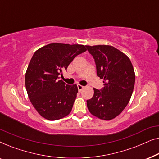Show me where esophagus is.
I'll return each instance as SVG.
<instances>
[{"label":"esophagus","mask_w":159,"mask_h":159,"mask_svg":"<svg viewBox=\"0 0 159 159\" xmlns=\"http://www.w3.org/2000/svg\"><path fill=\"white\" fill-rule=\"evenodd\" d=\"M77 88H78V90H79L80 92V91H81L82 89L84 88V87L82 86V85H81V84H77Z\"/></svg>","instance_id":"1"}]
</instances>
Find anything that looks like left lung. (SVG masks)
<instances>
[{"instance_id":"1","label":"left lung","mask_w":159,"mask_h":159,"mask_svg":"<svg viewBox=\"0 0 159 159\" xmlns=\"http://www.w3.org/2000/svg\"><path fill=\"white\" fill-rule=\"evenodd\" d=\"M87 50L94 58L97 76L103 79L104 87L94 88V95L87 101L91 114L111 120L121 114L129 103L135 75L129 58L116 48L106 45L90 46Z\"/></svg>"}]
</instances>
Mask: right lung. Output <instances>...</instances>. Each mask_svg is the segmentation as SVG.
Instances as JSON below:
<instances>
[{
	"instance_id": "obj_1",
	"label": "right lung",
	"mask_w": 159,
	"mask_h": 159,
	"mask_svg": "<svg viewBox=\"0 0 159 159\" xmlns=\"http://www.w3.org/2000/svg\"><path fill=\"white\" fill-rule=\"evenodd\" d=\"M87 51L84 45L51 43L35 51L25 75V85L34 108L48 120H57L71 112L78 88L58 80L63 71L79 54Z\"/></svg>"
}]
</instances>
